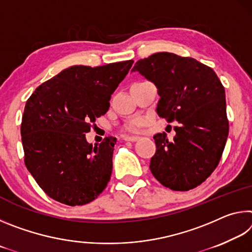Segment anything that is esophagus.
<instances>
[{
  "instance_id": "obj_1",
  "label": "esophagus",
  "mask_w": 252,
  "mask_h": 252,
  "mask_svg": "<svg viewBox=\"0 0 252 252\" xmlns=\"http://www.w3.org/2000/svg\"><path fill=\"white\" fill-rule=\"evenodd\" d=\"M125 140H126V141L134 142V141H136V140H139V136H130V135H126V136H125Z\"/></svg>"
}]
</instances>
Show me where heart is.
Wrapping results in <instances>:
<instances>
[{
    "mask_svg": "<svg viewBox=\"0 0 252 252\" xmlns=\"http://www.w3.org/2000/svg\"><path fill=\"white\" fill-rule=\"evenodd\" d=\"M142 119H134V120H132L126 126V130L129 132H138L140 130V126L142 125Z\"/></svg>",
    "mask_w": 252,
    "mask_h": 252,
    "instance_id": "heart-1",
    "label": "heart"
}]
</instances>
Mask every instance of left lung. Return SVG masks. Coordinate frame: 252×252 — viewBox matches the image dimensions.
I'll return each instance as SVG.
<instances>
[{
    "label": "left lung",
    "instance_id": "obj_1",
    "mask_svg": "<svg viewBox=\"0 0 252 252\" xmlns=\"http://www.w3.org/2000/svg\"><path fill=\"white\" fill-rule=\"evenodd\" d=\"M132 71L155 83L159 117L179 122L172 141L165 132L153 136L152 174L174 191L201 185L218 165L229 133L224 88L216 72L192 58L169 52L139 60Z\"/></svg>",
    "mask_w": 252,
    "mask_h": 252
}]
</instances>
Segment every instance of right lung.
Masks as SVG:
<instances>
[{
    "mask_svg": "<svg viewBox=\"0 0 252 252\" xmlns=\"http://www.w3.org/2000/svg\"><path fill=\"white\" fill-rule=\"evenodd\" d=\"M133 61L73 65L35 89L21 125L24 162L41 189L67 206H83L105 189L117 139L89 143L85 134L110 108L111 94Z\"/></svg>",
    "mask_w": 252,
    "mask_h": 252,
    "instance_id": "right-lung-1",
    "label": "right lung"
}]
</instances>
